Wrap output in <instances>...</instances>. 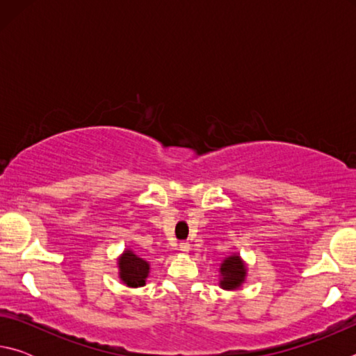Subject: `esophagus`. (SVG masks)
Returning <instances> with one entry per match:
<instances>
[{"mask_svg": "<svg viewBox=\"0 0 356 356\" xmlns=\"http://www.w3.org/2000/svg\"><path fill=\"white\" fill-rule=\"evenodd\" d=\"M179 250L182 252H188L190 251V243L188 242H180L179 243Z\"/></svg>", "mask_w": 356, "mask_h": 356, "instance_id": "obj_1", "label": "esophagus"}]
</instances>
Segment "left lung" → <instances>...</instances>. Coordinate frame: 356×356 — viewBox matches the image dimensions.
<instances>
[{"label": "left lung", "mask_w": 356, "mask_h": 356, "mask_svg": "<svg viewBox=\"0 0 356 356\" xmlns=\"http://www.w3.org/2000/svg\"><path fill=\"white\" fill-rule=\"evenodd\" d=\"M220 273H221L220 286L222 289H227V291H234V289L242 286V282L245 281L246 268H245V264L242 262V259H240L237 254H234L222 261Z\"/></svg>", "instance_id": "left-lung-1"}]
</instances>
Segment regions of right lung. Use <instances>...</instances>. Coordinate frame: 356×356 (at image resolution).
I'll return each instance as SVG.
<instances>
[{"instance_id":"right-lung-1","label":"right lung","mask_w":356,"mask_h":356,"mask_svg":"<svg viewBox=\"0 0 356 356\" xmlns=\"http://www.w3.org/2000/svg\"><path fill=\"white\" fill-rule=\"evenodd\" d=\"M119 275L124 284L130 287H141L146 284L149 275V262L138 257L131 251H125L119 257Z\"/></svg>"}]
</instances>
